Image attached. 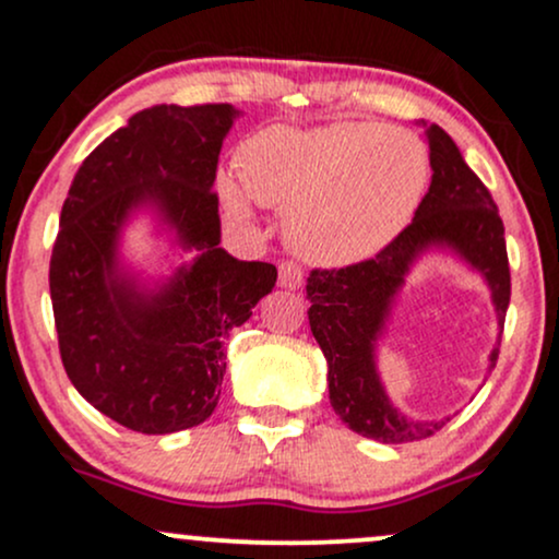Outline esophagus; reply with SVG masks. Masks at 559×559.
<instances>
[{
	"label": "esophagus",
	"mask_w": 559,
	"mask_h": 559,
	"mask_svg": "<svg viewBox=\"0 0 559 559\" xmlns=\"http://www.w3.org/2000/svg\"><path fill=\"white\" fill-rule=\"evenodd\" d=\"M301 281H305V271L297 265V262L286 260L278 265V284L288 288V292H297L301 286Z\"/></svg>",
	"instance_id": "esophagus-1"
}]
</instances>
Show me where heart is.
Returning a JSON list of instances; mask_svg holds the SVG:
<instances>
[{
	"label": "heart",
	"instance_id": "b5f03b06",
	"mask_svg": "<svg viewBox=\"0 0 559 559\" xmlns=\"http://www.w3.org/2000/svg\"><path fill=\"white\" fill-rule=\"evenodd\" d=\"M239 176L217 178L230 215L247 221L252 197L286 213V239L301 258L352 265L413 221L431 159L418 136L378 123L271 128L241 146Z\"/></svg>",
	"mask_w": 559,
	"mask_h": 559
}]
</instances>
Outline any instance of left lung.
I'll return each instance as SVG.
<instances>
[{
	"mask_svg": "<svg viewBox=\"0 0 559 559\" xmlns=\"http://www.w3.org/2000/svg\"><path fill=\"white\" fill-rule=\"evenodd\" d=\"M426 136L433 176L413 223L376 258L331 271L316 267L307 278V316L329 362L333 413L355 433L383 444L428 439L449 423V418L415 420L402 415L389 402L376 370V342L415 258L428 247L460 254L489 284L499 329H504L510 305V262L497 204L444 128L426 126ZM497 357L499 344L489 357L491 368Z\"/></svg>",
	"mask_w": 559,
	"mask_h": 559,
	"instance_id": "8db88e82",
	"label": "left lung"
}]
</instances>
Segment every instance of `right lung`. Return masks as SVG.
I'll return each instance as SVG.
<instances>
[{
	"mask_svg": "<svg viewBox=\"0 0 559 559\" xmlns=\"http://www.w3.org/2000/svg\"><path fill=\"white\" fill-rule=\"evenodd\" d=\"M230 105L141 110L83 159L49 260L66 373L102 415L139 433H176L213 415L223 338L273 292L271 262L230 258L213 191ZM152 203L200 254L155 293L119 273L127 215Z\"/></svg>",
	"mask_w": 559,
	"mask_h": 559,
	"instance_id": "obj_1",
	"label": "right lung"
}]
</instances>
